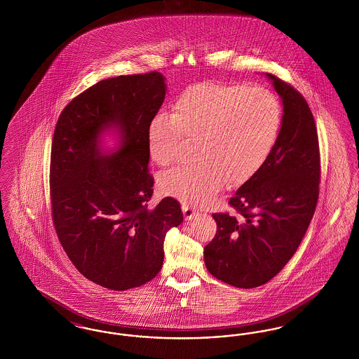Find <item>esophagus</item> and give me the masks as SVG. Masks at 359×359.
Wrapping results in <instances>:
<instances>
[{
  "mask_svg": "<svg viewBox=\"0 0 359 359\" xmlns=\"http://www.w3.org/2000/svg\"><path fill=\"white\" fill-rule=\"evenodd\" d=\"M182 210H183V214H184V218L187 219V221H191V219H194L196 215H198V211H195V210H192V208H189L188 205L186 203H183L182 205Z\"/></svg>",
  "mask_w": 359,
  "mask_h": 359,
  "instance_id": "obj_1",
  "label": "esophagus"
}]
</instances>
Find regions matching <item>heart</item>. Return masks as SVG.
<instances>
[{"label": "heart", "instance_id": "obj_1", "mask_svg": "<svg viewBox=\"0 0 359 359\" xmlns=\"http://www.w3.org/2000/svg\"><path fill=\"white\" fill-rule=\"evenodd\" d=\"M283 106L273 91L246 85L202 83L182 91L171 117L157 114L148 125L151 160L168 165L184 138L198 140L196 163L165 172L158 179L163 195L184 203H210L226 180L233 186L249 182L278 141Z\"/></svg>", "mask_w": 359, "mask_h": 359}]
</instances>
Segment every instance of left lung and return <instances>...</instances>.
<instances>
[{"label": "left lung", "mask_w": 359, "mask_h": 359, "mask_svg": "<svg viewBox=\"0 0 359 359\" xmlns=\"http://www.w3.org/2000/svg\"><path fill=\"white\" fill-rule=\"evenodd\" d=\"M265 75L284 106L281 133L264 167L230 198L236 214H212L217 234L205 246L208 272L246 290L268 283L287 265L319 198L320 152L312 111L293 86Z\"/></svg>", "instance_id": "8db88e82"}]
</instances>
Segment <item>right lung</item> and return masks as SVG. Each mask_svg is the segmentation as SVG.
<instances>
[{"label": "right lung", "instance_id": "right-lung-1", "mask_svg": "<svg viewBox=\"0 0 359 359\" xmlns=\"http://www.w3.org/2000/svg\"><path fill=\"white\" fill-rule=\"evenodd\" d=\"M165 98L164 76L151 71L88 87L63 109L52 140L53 226L75 268L111 290L141 287L160 272L164 239L183 222L171 196L151 208L148 125ZM121 132L118 153L104 155L99 136Z\"/></svg>", "mask_w": 359, "mask_h": 359}]
</instances>
